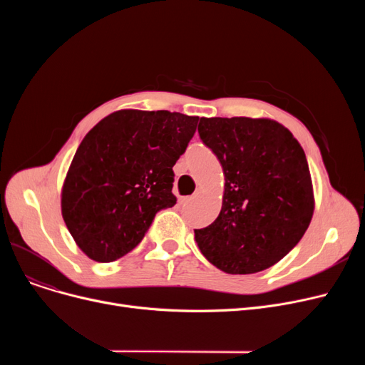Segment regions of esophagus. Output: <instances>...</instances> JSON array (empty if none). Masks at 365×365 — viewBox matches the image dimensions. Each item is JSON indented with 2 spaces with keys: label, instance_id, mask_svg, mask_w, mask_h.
<instances>
[{
  "label": "esophagus",
  "instance_id": "obj_1",
  "mask_svg": "<svg viewBox=\"0 0 365 365\" xmlns=\"http://www.w3.org/2000/svg\"><path fill=\"white\" fill-rule=\"evenodd\" d=\"M192 198H194V197H180V198H179V202H180V204H187V202L192 201Z\"/></svg>",
  "mask_w": 365,
  "mask_h": 365
}]
</instances>
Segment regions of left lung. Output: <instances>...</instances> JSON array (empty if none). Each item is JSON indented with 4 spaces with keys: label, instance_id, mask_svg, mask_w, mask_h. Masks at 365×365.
Here are the masks:
<instances>
[{
    "label": "left lung",
    "instance_id": "left-lung-1",
    "mask_svg": "<svg viewBox=\"0 0 365 365\" xmlns=\"http://www.w3.org/2000/svg\"><path fill=\"white\" fill-rule=\"evenodd\" d=\"M198 133L225 176L217 219L195 229L200 250L226 274L264 271L293 250L314 215L304 150L267 118H201Z\"/></svg>",
    "mask_w": 365,
    "mask_h": 365
}]
</instances>
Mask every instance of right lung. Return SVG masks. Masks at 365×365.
Returning <instances> with one entry per match:
<instances>
[{
  "mask_svg": "<svg viewBox=\"0 0 365 365\" xmlns=\"http://www.w3.org/2000/svg\"><path fill=\"white\" fill-rule=\"evenodd\" d=\"M198 117L168 110H117L76 149L62 187V216L76 245L113 262L145 237L153 217L176 204L173 165L194 138Z\"/></svg>",
  "mask_w": 365,
  "mask_h": 365,
  "instance_id": "right-lung-1",
  "label": "right lung"
}]
</instances>
